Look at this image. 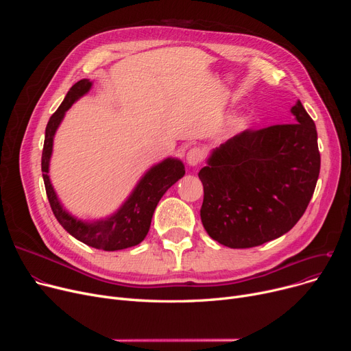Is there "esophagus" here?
Segmentation results:
<instances>
[{
  "mask_svg": "<svg viewBox=\"0 0 351 351\" xmlns=\"http://www.w3.org/2000/svg\"><path fill=\"white\" fill-rule=\"evenodd\" d=\"M202 158H204V152H202L200 147H191L186 154V162L189 166L199 165Z\"/></svg>",
  "mask_w": 351,
  "mask_h": 351,
  "instance_id": "obj_1",
  "label": "esophagus"
}]
</instances>
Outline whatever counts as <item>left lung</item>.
Instances as JSON below:
<instances>
[{"label": "left lung", "mask_w": 351, "mask_h": 351, "mask_svg": "<svg viewBox=\"0 0 351 351\" xmlns=\"http://www.w3.org/2000/svg\"><path fill=\"white\" fill-rule=\"evenodd\" d=\"M294 123L243 131L210 152L199 179L205 230L232 249L261 246L303 216L320 173L316 125L300 101Z\"/></svg>", "instance_id": "obj_1"}]
</instances>
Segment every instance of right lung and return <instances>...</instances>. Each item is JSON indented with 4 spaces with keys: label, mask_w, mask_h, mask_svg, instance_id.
I'll list each match as a JSON object with an SVG mask.
<instances>
[{
    "label": "right lung",
    "mask_w": 351,
    "mask_h": 351,
    "mask_svg": "<svg viewBox=\"0 0 351 351\" xmlns=\"http://www.w3.org/2000/svg\"><path fill=\"white\" fill-rule=\"evenodd\" d=\"M92 81L84 78L68 90L60 108L49 118L45 128V141L41 159L43 178L51 209L61 226L77 241L95 249L114 252L139 245L149 232L154 212L173 183L185 175V165L178 158H166L151 166L136 183V186L123 204L106 217L82 220L71 215L55 192L49 179V162L52 156L53 138L57 134L66 110L92 88Z\"/></svg>",
    "instance_id": "add662e5"
}]
</instances>
